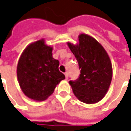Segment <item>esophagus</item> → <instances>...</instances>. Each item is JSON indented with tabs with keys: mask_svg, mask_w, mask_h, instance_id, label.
I'll use <instances>...</instances> for the list:
<instances>
[{
	"mask_svg": "<svg viewBox=\"0 0 131 131\" xmlns=\"http://www.w3.org/2000/svg\"><path fill=\"white\" fill-rule=\"evenodd\" d=\"M65 74V77H66V79H68V72H65L64 73Z\"/></svg>",
	"mask_w": 131,
	"mask_h": 131,
	"instance_id": "obj_1",
	"label": "esophagus"
}]
</instances>
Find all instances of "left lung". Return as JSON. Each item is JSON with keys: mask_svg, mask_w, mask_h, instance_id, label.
Returning <instances> with one entry per match:
<instances>
[{"mask_svg": "<svg viewBox=\"0 0 131 131\" xmlns=\"http://www.w3.org/2000/svg\"><path fill=\"white\" fill-rule=\"evenodd\" d=\"M79 44L68 43L78 62L80 74L70 81L74 95L85 104H95L102 100L111 85L113 69L106 51L92 36L81 34Z\"/></svg>", "mask_w": 131, "mask_h": 131, "instance_id": "8db88e82", "label": "left lung"}]
</instances>
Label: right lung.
Wrapping results in <instances>:
<instances>
[{"instance_id": "add662e5", "label": "right lung", "mask_w": 131, "mask_h": 131, "mask_svg": "<svg viewBox=\"0 0 131 131\" xmlns=\"http://www.w3.org/2000/svg\"><path fill=\"white\" fill-rule=\"evenodd\" d=\"M52 48L41 39L29 44L20 56L17 77L25 95L36 101H44L65 79L59 70V61L52 57Z\"/></svg>"}]
</instances>
